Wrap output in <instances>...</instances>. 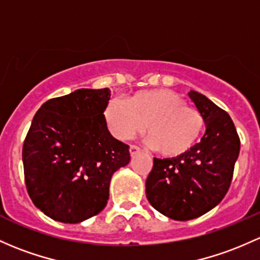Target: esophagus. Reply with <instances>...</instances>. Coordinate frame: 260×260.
Instances as JSON below:
<instances>
[{"instance_id":"obj_1","label":"esophagus","mask_w":260,"mask_h":260,"mask_svg":"<svg viewBox=\"0 0 260 260\" xmlns=\"http://www.w3.org/2000/svg\"><path fill=\"white\" fill-rule=\"evenodd\" d=\"M139 151H141V149H139L137 146H131V147H129V153H131V154H132V155L136 154V153H138Z\"/></svg>"}]
</instances>
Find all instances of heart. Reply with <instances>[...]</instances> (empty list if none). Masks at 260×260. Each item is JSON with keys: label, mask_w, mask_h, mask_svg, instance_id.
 Returning a JSON list of instances; mask_svg holds the SVG:
<instances>
[{"label": "heart", "mask_w": 260, "mask_h": 260, "mask_svg": "<svg viewBox=\"0 0 260 260\" xmlns=\"http://www.w3.org/2000/svg\"><path fill=\"white\" fill-rule=\"evenodd\" d=\"M105 119L119 141H127L147 129V144L167 157L189 151L204 127L201 112L188 107L179 94L169 89L139 91L127 102L111 100L105 108Z\"/></svg>", "instance_id": "obj_1"}]
</instances>
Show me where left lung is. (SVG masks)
<instances>
[{
    "mask_svg": "<svg viewBox=\"0 0 260 260\" xmlns=\"http://www.w3.org/2000/svg\"><path fill=\"white\" fill-rule=\"evenodd\" d=\"M203 116L201 142L176 158H154L146 180L151 206L174 220H189L214 208L226 194L239 155L240 141L229 114L206 95L190 91Z\"/></svg>",
    "mask_w": 260,
    "mask_h": 260,
    "instance_id": "8db88e82",
    "label": "left lung"
}]
</instances>
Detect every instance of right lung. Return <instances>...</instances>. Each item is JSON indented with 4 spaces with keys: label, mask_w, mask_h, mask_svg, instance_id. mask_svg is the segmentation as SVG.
Segmentation results:
<instances>
[{
    "label": "right lung",
    "mask_w": 260,
    "mask_h": 260,
    "mask_svg": "<svg viewBox=\"0 0 260 260\" xmlns=\"http://www.w3.org/2000/svg\"><path fill=\"white\" fill-rule=\"evenodd\" d=\"M111 91L81 88L41 106L22 149L24 182L35 206L62 223H81L106 207L129 147L109 133Z\"/></svg>",
    "instance_id": "right-lung-1"
}]
</instances>
